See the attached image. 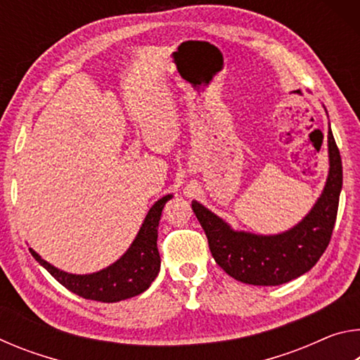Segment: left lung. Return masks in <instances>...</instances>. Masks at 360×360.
I'll use <instances>...</instances> for the list:
<instances>
[{"label": "left lung", "mask_w": 360, "mask_h": 360, "mask_svg": "<svg viewBox=\"0 0 360 360\" xmlns=\"http://www.w3.org/2000/svg\"><path fill=\"white\" fill-rule=\"evenodd\" d=\"M328 162L327 182L318 202L302 222L284 233L236 231L203 205L192 202L212 257L227 275L246 284L279 285L311 270L330 243L343 186L341 157L332 130H328Z\"/></svg>", "instance_id": "8db88e82"}]
</instances>
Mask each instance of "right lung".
<instances>
[{"label":"right lung","mask_w":360,"mask_h":360,"mask_svg":"<svg viewBox=\"0 0 360 360\" xmlns=\"http://www.w3.org/2000/svg\"><path fill=\"white\" fill-rule=\"evenodd\" d=\"M172 197L173 195H165L155 202L146 216L129 251L105 270L92 273V275H71L41 259V255L36 254L33 249H30V252L60 284L72 294L87 298V300L114 303L139 295L149 288L160 271L157 229L165 203L172 200Z\"/></svg>","instance_id":"add662e5"}]
</instances>
